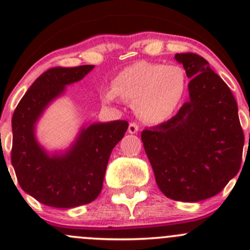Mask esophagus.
Returning <instances> with one entry per match:
<instances>
[{
	"instance_id": "1",
	"label": "esophagus",
	"mask_w": 250,
	"mask_h": 250,
	"mask_svg": "<svg viewBox=\"0 0 250 250\" xmlns=\"http://www.w3.org/2000/svg\"><path fill=\"white\" fill-rule=\"evenodd\" d=\"M138 130H139V125L137 122H130L129 127H128V132L130 134H135V133H138Z\"/></svg>"
}]
</instances>
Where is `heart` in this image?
Returning a JSON list of instances; mask_svg holds the SVG:
<instances>
[{
	"instance_id": "heart-1",
	"label": "heart",
	"mask_w": 250,
	"mask_h": 250,
	"mask_svg": "<svg viewBox=\"0 0 250 250\" xmlns=\"http://www.w3.org/2000/svg\"><path fill=\"white\" fill-rule=\"evenodd\" d=\"M186 89L185 70L178 65H165L141 60L125 67L112 82V90L105 100L115 95L127 104L143 121L158 123L167 120L180 104Z\"/></svg>"
}]
</instances>
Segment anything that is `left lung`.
<instances>
[{
	"mask_svg": "<svg viewBox=\"0 0 250 250\" xmlns=\"http://www.w3.org/2000/svg\"><path fill=\"white\" fill-rule=\"evenodd\" d=\"M190 99L167 122L141 132L156 183L168 198L198 202L218 195L238 173L244 134L230 88L195 53H178Z\"/></svg>",
	"mask_w": 250,
	"mask_h": 250,
	"instance_id": "8db88e82",
	"label": "left lung"
}]
</instances>
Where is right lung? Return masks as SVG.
Instances as JSON below:
<instances>
[{"label":"right lung","instance_id":"right-lung-1","mask_svg":"<svg viewBox=\"0 0 250 250\" xmlns=\"http://www.w3.org/2000/svg\"><path fill=\"white\" fill-rule=\"evenodd\" d=\"M94 65L52 67L29 88L12 117L11 161L20 188L39 202L74 208L99 196L112 148L125 137L127 121L94 123L83 129L71 150L49 157L35 139L37 118L65 85L80 81Z\"/></svg>","mask_w":250,"mask_h":250}]
</instances>
